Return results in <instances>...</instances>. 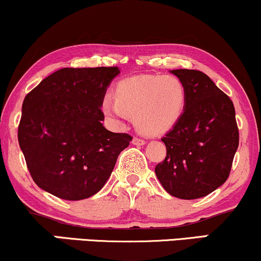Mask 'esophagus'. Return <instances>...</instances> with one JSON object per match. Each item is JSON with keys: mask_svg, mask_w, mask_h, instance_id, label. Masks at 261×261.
<instances>
[{"mask_svg": "<svg viewBox=\"0 0 261 261\" xmlns=\"http://www.w3.org/2000/svg\"><path fill=\"white\" fill-rule=\"evenodd\" d=\"M145 143H146L145 140H144V139H141V138H138V137L133 138V140H132V144H133V145H136V146H141V145H145Z\"/></svg>", "mask_w": 261, "mask_h": 261, "instance_id": "obj_1", "label": "esophagus"}]
</instances>
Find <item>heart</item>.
<instances>
[{
    "instance_id": "1",
    "label": "heart",
    "mask_w": 261,
    "mask_h": 261,
    "mask_svg": "<svg viewBox=\"0 0 261 261\" xmlns=\"http://www.w3.org/2000/svg\"><path fill=\"white\" fill-rule=\"evenodd\" d=\"M186 88L176 76H136L118 82L114 102L102 101V111L111 118L136 117L138 129L159 136L172 129L184 111Z\"/></svg>"
}]
</instances>
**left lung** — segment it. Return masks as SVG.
Returning a JSON list of instances; mask_svg holds the SVG:
<instances>
[{
  "label": "left lung",
  "instance_id": "8db88e82",
  "mask_svg": "<svg viewBox=\"0 0 261 261\" xmlns=\"http://www.w3.org/2000/svg\"><path fill=\"white\" fill-rule=\"evenodd\" d=\"M186 88L178 122L162 138L167 156L155 173L169 195L181 199L204 197L229 178L239 147L233 102L205 73L170 71Z\"/></svg>",
  "mask_w": 261,
  "mask_h": 261
}]
</instances>
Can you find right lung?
I'll use <instances>...</instances> for the list:
<instances>
[{
    "instance_id": "1",
    "label": "right lung",
    "mask_w": 261,
    "mask_h": 261,
    "mask_svg": "<svg viewBox=\"0 0 261 261\" xmlns=\"http://www.w3.org/2000/svg\"><path fill=\"white\" fill-rule=\"evenodd\" d=\"M118 67H65L25 96L19 146L38 188L67 201L100 191L132 137L102 125L106 89Z\"/></svg>"
}]
</instances>
